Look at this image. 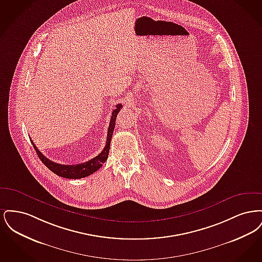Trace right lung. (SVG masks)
Wrapping results in <instances>:
<instances>
[{"mask_svg": "<svg viewBox=\"0 0 262 262\" xmlns=\"http://www.w3.org/2000/svg\"><path fill=\"white\" fill-rule=\"evenodd\" d=\"M123 107L122 104H118L116 106V109L112 112V117L110 121V125L108 127V135H107V141L104 149L101 151V153L98 154L96 157L92 158L88 162L81 163V164H76V165H62V164H58V163L53 162L46 158L39 150H38L36 145L33 143L32 139H30L34 149L37 153L39 159L42 161V163L51 170L53 173H55L60 177L66 178V179H81L88 177L89 174L95 173L99 168L102 167V165L105 163L108 158L109 155V150H110V143H111V138L113 137V132L115 128V122L117 119V115L120 112L121 108Z\"/></svg>", "mask_w": 262, "mask_h": 262, "instance_id": "right-lung-1", "label": "right lung"}]
</instances>
